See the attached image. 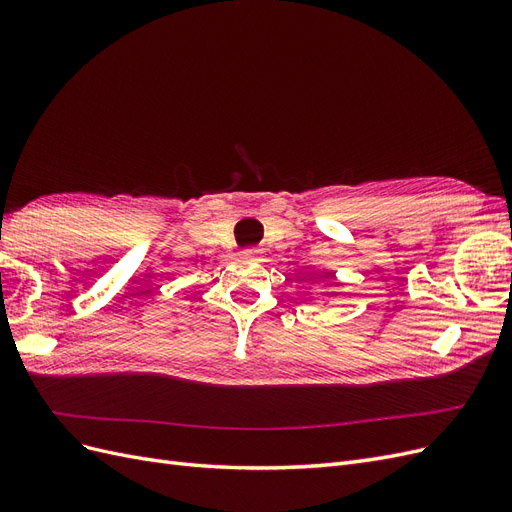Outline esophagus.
I'll return each instance as SVG.
<instances>
[{"mask_svg": "<svg viewBox=\"0 0 512 512\" xmlns=\"http://www.w3.org/2000/svg\"><path fill=\"white\" fill-rule=\"evenodd\" d=\"M243 256L245 258H258L260 250H258V247H247V250H243Z\"/></svg>", "mask_w": 512, "mask_h": 512, "instance_id": "obj_1", "label": "esophagus"}]
</instances>
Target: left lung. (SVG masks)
Listing matches in <instances>:
<instances>
[{"mask_svg": "<svg viewBox=\"0 0 512 512\" xmlns=\"http://www.w3.org/2000/svg\"><path fill=\"white\" fill-rule=\"evenodd\" d=\"M333 277H335L333 273H327V275H320L318 280H327V282H333Z\"/></svg>", "mask_w": 512, "mask_h": 512, "instance_id": "1", "label": "left lung"}]
</instances>
